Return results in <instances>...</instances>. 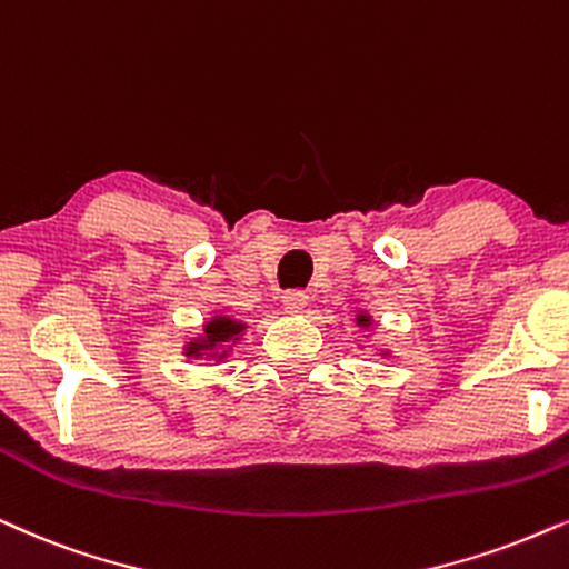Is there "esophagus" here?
Wrapping results in <instances>:
<instances>
[{
    "label": "esophagus",
    "mask_w": 569,
    "mask_h": 569,
    "mask_svg": "<svg viewBox=\"0 0 569 569\" xmlns=\"http://www.w3.org/2000/svg\"><path fill=\"white\" fill-rule=\"evenodd\" d=\"M282 302H284V311L298 313V311H302V306H306V302H308V295L302 292V290H287L282 295Z\"/></svg>",
    "instance_id": "1"
}]
</instances>
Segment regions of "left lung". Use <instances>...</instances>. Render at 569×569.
<instances>
[{
  "label": "left lung",
  "mask_w": 569,
  "mask_h": 569,
  "mask_svg": "<svg viewBox=\"0 0 569 569\" xmlns=\"http://www.w3.org/2000/svg\"><path fill=\"white\" fill-rule=\"evenodd\" d=\"M358 321H366V316H360V319Z\"/></svg>",
  "instance_id": "left-lung-1"
}]
</instances>
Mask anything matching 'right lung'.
<instances>
[{"label": "right lung", "instance_id": "right-lung-1", "mask_svg": "<svg viewBox=\"0 0 569 569\" xmlns=\"http://www.w3.org/2000/svg\"><path fill=\"white\" fill-rule=\"evenodd\" d=\"M242 331V323L232 321V319H213L209 327H206V339L201 345H193L190 352H203V350H213L221 342H230L232 337H238Z\"/></svg>", "mask_w": 569, "mask_h": 569}]
</instances>
